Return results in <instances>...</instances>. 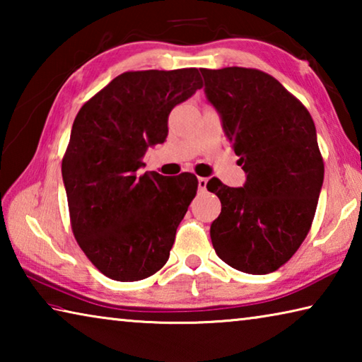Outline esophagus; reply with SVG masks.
Masks as SVG:
<instances>
[{
    "instance_id": "1",
    "label": "esophagus",
    "mask_w": 362,
    "mask_h": 362,
    "mask_svg": "<svg viewBox=\"0 0 362 362\" xmlns=\"http://www.w3.org/2000/svg\"><path fill=\"white\" fill-rule=\"evenodd\" d=\"M206 187H207V179H204V177H199V179H198V188H199V192H204Z\"/></svg>"
}]
</instances>
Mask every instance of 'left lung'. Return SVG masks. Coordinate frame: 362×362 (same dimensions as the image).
I'll list each match as a JSON object with an SVG mask.
<instances>
[{
    "instance_id": "left-lung-1",
    "label": "left lung",
    "mask_w": 362,
    "mask_h": 362,
    "mask_svg": "<svg viewBox=\"0 0 362 362\" xmlns=\"http://www.w3.org/2000/svg\"><path fill=\"white\" fill-rule=\"evenodd\" d=\"M207 102L246 173L240 188L207 182L222 212L211 240L225 263L267 274L297 252L313 222L324 163L313 118L278 79L255 69H201Z\"/></svg>"
}]
</instances>
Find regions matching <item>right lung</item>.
<instances>
[{
	"instance_id": "add662e5",
	"label": "right lung",
	"mask_w": 362,
	"mask_h": 362,
	"mask_svg": "<svg viewBox=\"0 0 362 362\" xmlns=\"http://www.w3.org/2000/svg\"><path fill=\"white\" fill-rule=\"evenodd\" d=\"M201 86L196 69L126 71L76 115L62 161L71 230L108 278L145 279L169 259L198 179L139 169L148 146L166 140L170 110Z\"/></svg>"
}]
</instances>
